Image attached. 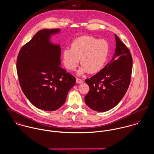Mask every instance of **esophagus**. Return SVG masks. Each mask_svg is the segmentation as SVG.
<instances>
[{"mask_svg": "<svg viewBox=\"0 0 154 154\" xmlns=\"http://www.w3.org/2000/svg\"><path fill=\"white\" fill-rule=\"evenodd\" d=\"M83 82V80L80 79H79V78H77L76 79V83H81Z\"/></svg>", "mask_w": 154, "mask_h": 154, "instance_id": "obj_1", "label": "esophagus"}]
</instances>
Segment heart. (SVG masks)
<instances>
[{
	"label": "heart",
	"mask_w": 154,
	"mask_h": 154,
	"mask_svg": "<svg viewBox=\"0 0 154 154\" xmlns=\"http://www.w3.org/2000/svg\"><path fill=\"white\" fill-rule=\"evenodd\" d=\"M109 51L108 42L90 35H83L74 39L70 48L63 51L64 66L70 71L77 67L80 59L82 67L78 71L82 74L87 71L93 74L100 71L106 63Z\"/></svg>",
	"instance_id": "1"
}]
</instances>
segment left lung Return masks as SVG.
Masks as SVG:
<instances>
[{"label": "left lung", "mask_w": 154, "mask_h": 154, "mask_svg": "<svg viewBox=\"0 0 154 154\" xmlns=\"http://www.w3.org/2000/svg\"><path fill=\"white\" fill-rule=\"evenodd\" d=\"M116 48L110 62L85 82L90 90L85 103L93 110L105 112L116 106L125 94L131 82L132 58L130 51L115 35Z\"/></svg>", "instance_id": "1"}]
</instances>
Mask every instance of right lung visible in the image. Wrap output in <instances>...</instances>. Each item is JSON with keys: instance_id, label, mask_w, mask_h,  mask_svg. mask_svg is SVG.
Segmentation results:
<instances>
[{"instance_id": "add662e5", "label": "right lung", "mask_w": 154, "mask_h": 154, "mask_svg": "<svg viewBox=\"0 0 154 154\" xmlns=\"http://www.w3.org/2000/svg\"><path fill=\"white\" fill-rule=\"evenodd\" d=\"M59 29H43L21 48L16 63L24 94L35 107L52 111L62 106L75 78L61 68V48L50 42Z\"/></svg>"}]
</instances>
